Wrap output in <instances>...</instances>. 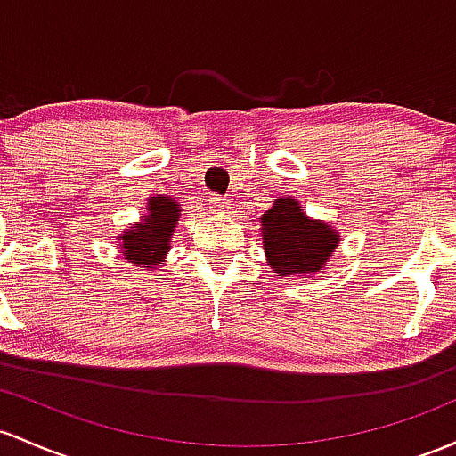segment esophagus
Segmentation results:
<instances>
[{"label": "esophagus", "instance_id": "34e87169", "mask_svg": "<svg viewBox=\"0 0 456 456\" xmlns=\"http://www.w3.org/2000/svg\"><path fill=\"white\" fill-rule=\"evenodd\" d=\"M209 208H212L214 212L224 214L229 208H232V201H229L227 197H220V194H212V197H209Z\"/></svg>", "mask_w": 456, "mask_h": 456}]
</instances>
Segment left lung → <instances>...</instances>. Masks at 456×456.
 Here are the masks:
<instances>
[{
  "label": "left lung",
  "instance_id": "left-lung-1",
  "mask_svg": "<svg viewBox=\"0 0 456 456\" xmlns=\"http://www.w3.org/2000/svg\"><path fill=\"white\" fill-rule=\"evenodd\" d=\"M264 251L277 277L316 274L338 247L339 236L329 224L309 220L298 209V201L277 199L262 216Z\"/></svg>",
  "mask_w": 456,
  "mask_h": 456
}]
</instances>
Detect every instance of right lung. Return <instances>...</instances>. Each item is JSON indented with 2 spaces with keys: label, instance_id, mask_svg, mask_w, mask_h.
Wrapping results in <instances>:
<instances>
[{
  "label": "right lung",
  "instance_id": "add662e5",
  "mask_svg": "<svg viewBox=\"0 0 456 456\" xmlns=\"http://www.w3.org/2000/svg\"><path fill=\"white\" fill-rule=\"evenodd\" d=\"M147 209L149 214L142 216V223L136 229H129L121 244L125 257L140 264V268H151L162 262L179 218L177 203L168 197H153Z\"/></svg>",
  "mask_w": 456,
  "mask_h": 456
}]
</instances>
